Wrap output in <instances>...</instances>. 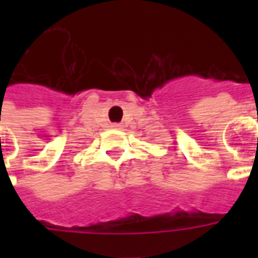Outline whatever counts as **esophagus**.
<instances>
[{
	"label": "esophagus",
	"mask_w": 258,
	"mask_h": 258,
	"mask_svg": "<svg viewBox=\"0 0 258 258\" xmlns=\"http://www.w3.org/2000/svg\"><path fill=\"white\" fill-rule=\"evenodd\" d=\"M112 127H113V128H116V130L121 128V125H120V124H117V123H116V124H112Z\"/></svg>",
	"instance_id": "34e87169"
}]
</instances>
